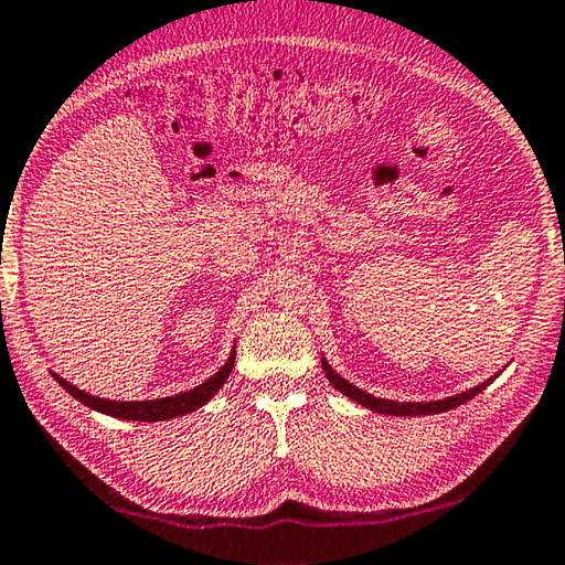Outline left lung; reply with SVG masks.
Returning <instances> with one entry per match:
<instances>
[{
	"instance_id": "obj_1",
	"label": "left lung",
	"mask_w": 565,
	"mask_h": 565,
	"mask_svg": "<svg viewBox=\"0 0 565 565\" xmlns=\"http://www.w3.org/2000/svg\"><path fill=\"white\" fill-rule=\"evenodd\" d=\"M322 372H324V377L330 380L332 387L338 390V392H342L344 397H350L352 402H358L360 407H364V409H372V412H377V414H390V417H427V414L449 412L454 407H459V404L477 397L479 392L487 390L489 384L499 377V374H493V377L483 380L481 384H477V387H471V390L461 392V394H454V397L437 399V402H394V399L374 397V394L364 392L360 387H354L352 382L340 377V374L330 367V362L324 360V358H322Z\"/></svg>"
}]
</instances>
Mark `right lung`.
I'll use <instances>...</instances> for the list:
<instances>
[{
	"label": "right lung",
	"instance_id": "right-lung-1",
	"mask_svg": "<svg viewBox=\"0 0 565 565\" xmlns=\"http://www.w3.org/2000/svg\"><path fill=\"white\" fill-rule=\"evenodd\" d=\"M233 364H235V348L223 367L217 370L213 377H207L203 384H198V387L188 390V392L175 394V397L146 399V402H116V399L94 397V394L74 387L72 382L58 377V374H54V372L52 374H54V380L62 384L68 394H72L74 399L82 402L88 409L108 414V417H116V419H128V422H166V419L183 417V414H191L195 409H201L205 402H211L213 394L223 387L227 377H231Z\"/></svg>",
	"mask_w": 565,
	"mask_h": 565
}]
</instances>
